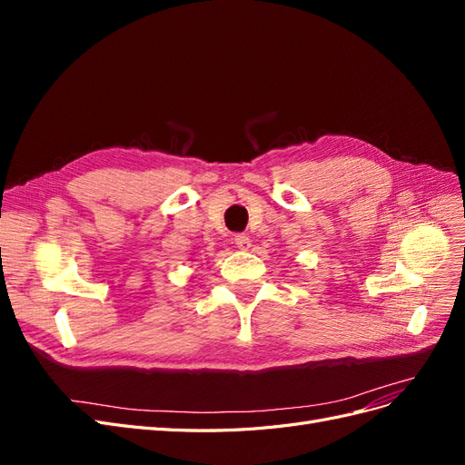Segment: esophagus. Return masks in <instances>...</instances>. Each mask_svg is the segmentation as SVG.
<instances>
[{
  "label": "esophagus",
  "mask_w": 465,
  "mask_h": 465,
  "mask_svg": "<svg viewBox=\"0 0 465 465\" xmlns=\"http://www.w3.org/2000/svg\"><path fill=\"white\" fill-rule=\"evenodd\" d=\"M234 244H236L238 250H250L252 241H250V236H246V234H236Z\"/></svg>",
  "instance_id": "34e87169"
}]
</instances>
